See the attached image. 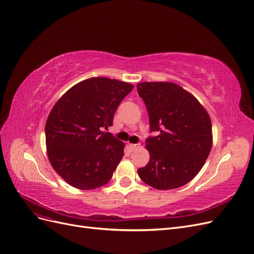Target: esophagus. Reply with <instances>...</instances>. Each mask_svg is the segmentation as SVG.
I'll return each mask as SVG.
<instances>
[{
    "label": "esophagus",
    "instance_id": "esophagus-1",
    "mask_svg": "<svg viewBox=\"0 0 254 254\" xmlns=\"http://www.w3.org/2000/svg\"><path fill=\"white\" fill-rule=\"evenodd\" d=\"M140 144H129V147H130V149L131 150H135V149H137L140 147Z\"/></svg>",
    "mask_w": 254,
    "mask_h": 254
}]
</instances>
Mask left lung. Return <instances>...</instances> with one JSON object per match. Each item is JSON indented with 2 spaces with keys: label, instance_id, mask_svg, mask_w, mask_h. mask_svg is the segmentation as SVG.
<instances>
[{
  "label": "left lung",
  "instance_id": "obj_1",
  "mask_svg": "<svg viewBox=\"0 0 254 254\" xmlns=\"http://www.w3.org/2000/svg\"><path fill=\"white\" fill-rule=\"evenodd\" d=\"M136 87L148 111L150 131H158L146 140L149 162L137 174L157 190L180 188L200 172L210 155L211 119L195 96L174 82Z\"/></svg>",
  "mask_w": 254,
  "mask_h": 254
}]
</instances>
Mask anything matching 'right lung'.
Instances as JSON below:
<instances>
[{"label":"right lung","instance_id":"1","mask_svg":"<svg viewBox=\"0 0 254 254\" xmlns=\"http://www.w3.org/2000/svg\"><path fill=\"white\" fill-rule=\"evenodd\" d=\"M131 83L92 77L76 83L54 105L45 124L49 160L56 173L79 190L103 187L124 156L125 144L103 128L112 126Z\"/></svg>","mask_w":254,"mask_h":254}]
</instances>
